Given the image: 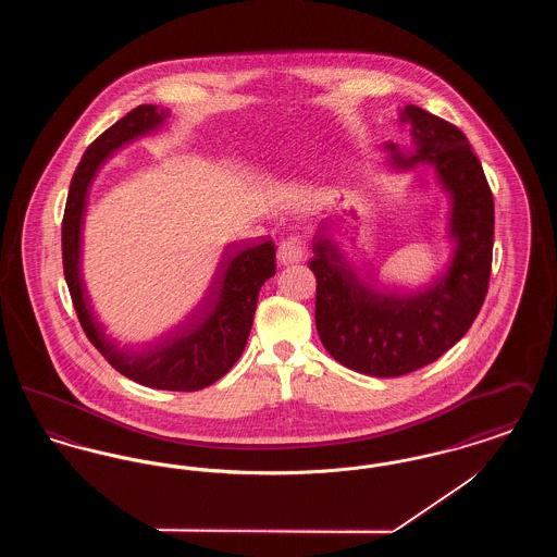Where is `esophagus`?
<instances>
[{
	"label": "esophagus",
	"instance_id": "esophagus-1",
	"mask_svg": "<svg viewBox=\"0 0 557 557\" xmlns=\"http://www.w3.org/2000/svg\"><path fill=\"white\" fill-rule=\"evenodd\" d=\"M277 259L284 265H294L307 259V248L305 242L298 236H290V238L282 239L280 248H277Z\"/></svg>",
	"mask_w": 557,
	"mask_h": 557
}]
</instances>
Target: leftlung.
Masks as SVG:
<instances>
[{"label": "left lung", "mask_w": 557, "mask_h": 557, "mask_svg": "<svg viewBox=\"0 0 557 557\" xmlns=\"http://www.w3.org/2000/svg\"><path fill=\"white\" fill-rule=\"evenodd\" d=\"M398 121L411 132L416 154L388 144L395 166H434L450 196L449 238L455 252L447 273L416 296L368 288L319 230L309 261L318 280L315 325L325 350L348 370L397 377L436 361L474 323L488 290L495 205L482 164L463 133L418 107Z\"/></svg>", "instance_id": "obj_1"}]
</instances>
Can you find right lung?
Returning <instances> with one entry per match:
<instances>
[{
    "instance_id": "1",
    "label": "right lung",
    "mask_w": 557,
    "mask_h": 557,
    "mask_svg": "<svg viewBox=\"0 0 557 557\" xmlns=\"http://www.w3.org/2000/svg\"><path fill=\"white\" fill-rule=\"evenodd\" d=\"M166 116V110L152 104L133 108L89 144L69 187L62 219V263L81 327L114 370L141 386L194 393L211 386L238 361L252 327L259 290L271 275H275L273 242L265 239L257 246L230 244L209 294L191 318L160 345L137 355L119 350L108 341L102 325L94 318L81 277V230L87 189L94 175L116 148L144 133L159 129Z\"/></svg>"
}]
</instances>
